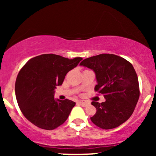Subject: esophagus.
Wrapping results in <instances>:
<instances>
[{"label":"esophagus","mask_w":156,"mask_h":156,"mask_svg":"<svg viewBox=\"0 0 156 156\" xmlns=\"http://www.w3.org/2000/svg\"><path fill=\"white\" fill-rule=\"evenodd\" d=\"M78 103H79L80 105H82V106L86 107L87 105H88L89 104V102L86 101H78Z\"/></svg>","instance_id":"34e87169"}]
</instances>
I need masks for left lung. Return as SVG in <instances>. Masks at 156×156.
Instances as JSON below:
<instances>
[{
    "label": "left lung",
    "instance_id": "obj_1",
    "mask_svg": "<svg viewBox=\"0 0 156 156\" xmlns=\"http://www.w3.org/2000/svg\"><path fill=\"white\" fill-rule=\"evenodd\" d=\"M80 66L92 69L98 84L94 90L103 94L105 101H92L97 109L91 117L102 129L117 128L129 119L139 98L138 77L131 64L114 54L103 53L82 61Z\"/></svg>",
    "mask_w": 156,
    "mask_h": 156
}]
</instances>
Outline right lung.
Instances as JSON below:
<instances>
[{"instance_id":"1","label":"right lung","mask_w":156,"mask_h":156,"mask_svg":"<svg viewBox=\"0 0 156 156\" xmlns=\"http://www.w3.org/2000/svg\"><path fill=\"white\" fill-rule=\"evenodd\" d=\"M82 59L51 53L34 57L23 66L16 79L15 95L23 114L32 124L53 130L67 120L76 103L54 99V90Z\"/></svg>"}]
</instances>
